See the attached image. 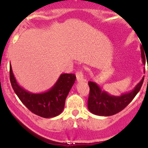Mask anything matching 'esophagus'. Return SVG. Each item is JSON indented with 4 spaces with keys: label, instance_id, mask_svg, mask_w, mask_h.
<instances>
[{
    "label": "esophagus",
    "instance_id": "esophagus-1",
    "mask_svg": "<svg viewBox=\"0 0 148 148\" xmlns=\"http://www.w3.org/2000/svg\"><path fill=\"white\" fill-rule=\"evenodd\" d=\"M77 80L78 82H81L84 81V74L82 71H77Z\"/></svg>",
    "mask_w": 148,
    "mask_h": 148
}]
</instances>
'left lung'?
Masks as SVG:
<instances>
[{
  "mask_svg": "<svg viewBox=\"0 0 148 148\" xmlns=\"http://www.w3.org/2000/svg\"><path fill=\"white\" fill-rule=\"evenodd\" d=\"M140 49L143 63L145 65V55L142 46L140 47ZM145 71L144 69V72ZM143 81L144 77L131 92L121 94L119 96L110 95L105 90H102L96 83L89 82L90 92L88 100V108L89 111L95 115L106 116H112L119 112L124 110L137 95L140 90Z\"/></svg>",
  "mask_w": 148,
  "mask_h": 148,
  "instance_id": "1",
  "label": "left lung"
}]
</instances>
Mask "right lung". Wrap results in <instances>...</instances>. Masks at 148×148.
Returning <instances> with one entry per match:
<instances>
[{"label": "right lung", "mask_w": 148, "mask_h": 148, "mask_svg": "<svg viewBox=\"0 0 148 148\" xmlns=\"http://www.w3.org/2000/svg\"><path fill=\"white\" fill-rule=\"evenodd\" d=\"M10 79L16 95L32 112L43 118H51L60 114L63 111L66 98L75 82L76 76L62 74L53 87L40 93H33L21 87L14 78L11 64Z\"/></svg>", "instance_id": "add662e5"}]
</instances>
